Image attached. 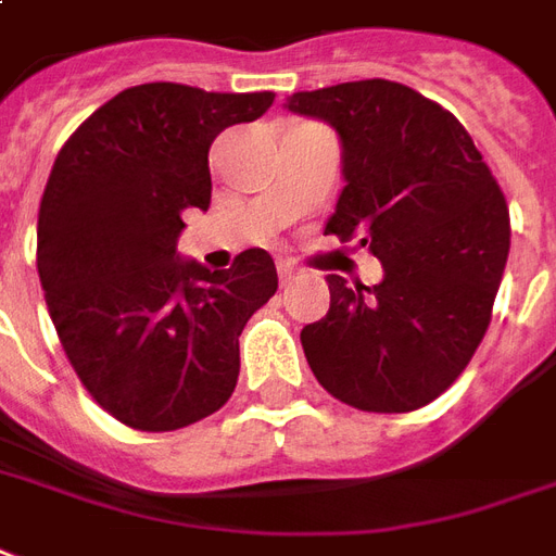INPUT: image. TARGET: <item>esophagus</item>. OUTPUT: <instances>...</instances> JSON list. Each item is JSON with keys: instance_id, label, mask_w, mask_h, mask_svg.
I'll use <instances>...</instances> for the list:
<instances>
[{"instance_id": "esophagus-1", "label": "esophagus", "mask_w": 556, "mask_h": 556, "mask_svg": "<svg viewBox=\"0 0 556 556\" xmlns=\"http://www.w3.org/2000/svg\"><path fill=\"white\" fill-rule=\"evenodd\" d=\"M299 275V269H295L293 263L290 261H278V278H281V283H290Z\"/></svg>"}]
</instances>
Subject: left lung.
Returning <instances> with one entry per match:
<instances>
[{
  "label": "left lung",
  "mask_w": 556,
  "mask_h": 556,
  "mask_svg": "<svg viewBox=\"0 0 556 556\" xmlns=\"http://www.w3.org/2000/svg\"><path fill=\"white\" fill-rule=\"evenodd\" d=\"M342 143V187L325 233L361 240L383 281L328 275L331 307L302 328L304 357L333 399L369 413L431 404L490 328L510 252V214L460 119L413 87L369 78L304 90Z\"/></svg>",
  "instance_id": "8db88e82"
}]
</instances>
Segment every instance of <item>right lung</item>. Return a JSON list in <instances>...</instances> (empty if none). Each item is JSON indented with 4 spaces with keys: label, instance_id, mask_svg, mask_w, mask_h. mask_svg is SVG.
Segmentation results:
<instances>
[{
    "label": "right lung",
    "instance_id": "add662e5",
    "mask_svg": "<svg viewBox=\"0 0 556 556\" xmlns=\"http://www.w3.org/2000/svg\"><path fill=\"white\" fill-rule=\"evenodd\" d=\"M275 93L128 87L58 152L37 214V273L78 381L135 431H178L231 399L240 333L278 290L245 249L231 269L175 257L187 207H211L207 152Z\"/></svg>",
    "mask_w": 556,
    "mask_h": 556
}]
</instances>
